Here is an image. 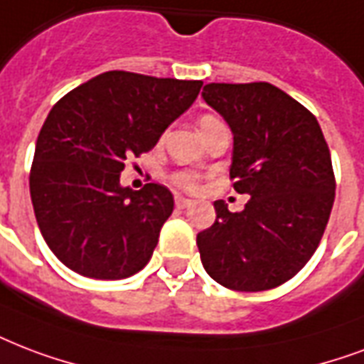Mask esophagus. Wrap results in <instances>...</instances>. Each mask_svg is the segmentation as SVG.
Segmentation results:
<instances>
[{"mask_svg":"<svg viewBox=\"0 0 364 364\" xmlns=\"http://www.w3.org/2000/svg\"><path fill=\"white\" fill-rule=\"evenodd\" d=\"M191 204H193V202L188 200V198H185V196H179V194L176 196V208H177V210H185V208H188Z\"/></svg>","mask_w":364,"mask_h":364,"instance_id":"1","label":"esophagus"}]
</instances>
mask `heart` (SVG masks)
Wrapping results in <instances>:
<instances>
[{"label": "heart", "mask_w": 364, "mask_h": 364, "mask_svg": "<svg viewBox=\"0 0 364 364\" xmlns=\"http://www.w3.org/2000/svg\"><path fill=\"white\" fill-rule=\"evenodd\" d=\"M218 124H221V122H219L215 116L204 114L200 118V122H198V127H200V133H202V132H206V129H210V127L218 126ZM171 181L176 183L177 187L185 188V191H194L196 185H198V177L194 176V173H191V171H177V173L171 176Z\"/></svg>", "instance_id": "1"}]
</instances>
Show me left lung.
Here are the masks:
<instances>
[{
  "instance_id": "8db88e82",
  "label": "left lung",
  "mask_w": 364,
  "mask_h": 364,
  "mask_svg": "<svg viewBox=\"0 0 364 364\" xmlns=\"http://www.w3.org/2000/svg\"><path fill=\"white\" fill-rule=\"evenodd\" d=\"M204 101L232 132L229 176L242 212L213 202L215 221L196 235L202 265L221 287L262 292L290 281L315 254L336 179L317 118L267 82L208 83Z\"/></svg>"
}]
</instances>
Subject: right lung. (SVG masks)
<instances>
[{
	"label": "right lung",
	"instance_id": "1",
	"mask_svg": "<svg viewBox=\"0 0 364 364\" xmlns=\"http://www.w3.org/2000/svg\"><path fill=\"white\" fill-rule=\"evenodd\" d=\"M200 87V80L110 70L51 108L36 143L30 196L47 246L66 267L118 281L149 263L173 196L158 183L122 187L124 160L151 151Z\"/></svg>",
	"mask_w": 364,
	"mask_h": 364
}]
</instances>
